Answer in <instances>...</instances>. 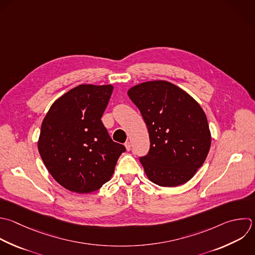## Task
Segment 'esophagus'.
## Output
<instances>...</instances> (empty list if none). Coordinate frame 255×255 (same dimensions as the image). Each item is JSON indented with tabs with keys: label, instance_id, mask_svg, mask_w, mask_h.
Returning <instances> with one entry per match:
<instances>
[{
	"label": "esophagus",
	"instance_id": "obj_1",
	"mask_svg": "<svg viewBox=\"0 0 255 255\" xmlns=\"http://www.w3.org/2000/svg\"><path fill=\"white\" fill-rule=\"evenodd\" d=\"M125 146H126V148H127V150H128V151H129V150H130V148H131V144H130V142H129V141H127V142L125 143Z\"/></svg>",
	"mask_w": 255,
	"mask_h": 255
}]
</instances>
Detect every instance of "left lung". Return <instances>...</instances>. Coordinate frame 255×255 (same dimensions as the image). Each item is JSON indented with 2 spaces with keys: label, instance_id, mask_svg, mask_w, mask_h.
I'll return each instance as SVG.
<instances>
[{
  "label": "left lung",
  "instance_id": "1",
  "mask_svg": "<svg viewBox=\"0 0 255 255\" xmlns=\"http://www.w3.org/2000/svg\"><path fill=\"white\" fill-rule=\"evenodd\" d=\"M128 95L148 129L150 148L139 158L147 178L164 187L187 182L203 164L211 144L202 108L185 91L166 81L138 84Z\"/></svg>",
  "mask_w": 255,
  "mask_h": 255
}]
</instances>
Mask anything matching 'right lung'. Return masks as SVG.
<instances>
[{"label":"right lung","mask_w":255,"mask_h":255,"mask_svg":"<svg viewBox=\"0 0 255 255\" xmlns=\"http://www.w3.org/2000/svg\"><path fill=\"white\" fill-rule=\"evenodd\" d=\"M113 90L112 85H80L57 99L43 120L40 155L54 179L70 191L101 188L126 151L101 120Z\"/></svg>","instance_id":"obj_1"}]
</instances>
